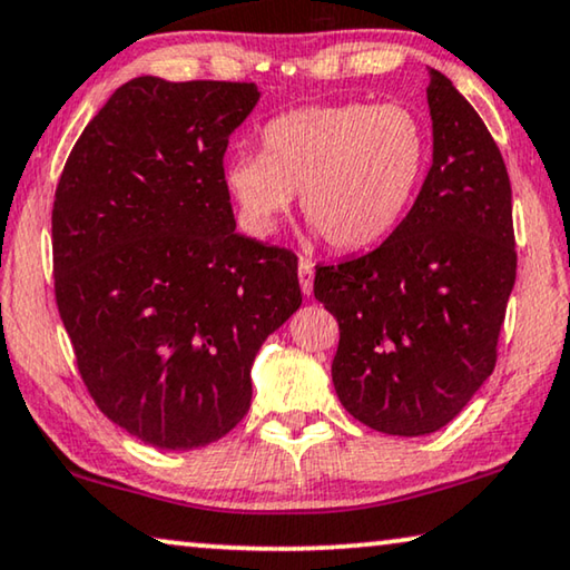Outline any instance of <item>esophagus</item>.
<instances>
[{
  "mask_svg": "<svg viewBox=\"0 0 570 570\" xmlns=\"http://www.w3.org/2000/svg\"><path fill=\"white\" fill-rule=\"evenodd\" d=\"M312 284H314V261L312 258H299V286L304 294H312Z\"/></svg>",
  "mask_w": 570,
  "mask_h": 570,
  "instance_id": "1",
  "label": "esophagus"
}]
</instances>
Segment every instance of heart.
Returning <instances> with one entry per match:
<instances>
[{"label": "heart", "mask_w": 570, "mask_h": 570, "mask_svg": "<svg viewBox=\"0 0 570 570\" xmlns=\"http://www.w3.org/2000/svg\"><path fill=\"white\" fill-rule=\"evenodd\" d=\"M428 168V130L404 105H309L261 130V156L237 153L225 186L245 227L276 230L294 194L304 219L335 250H361L392 235Z\"/></svg>", "instance_id": "1"}]
</instances>
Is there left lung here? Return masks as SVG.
I'll use <instances>...</instances> for the list:
<instances>
[{
    "label": "left lung",
    "instance_id": "obj_1",
    "mask_svg": "<svg viewBox=\"0 0 570 570\" xmlns=\"http://www.w3.org/2000/svg\"><path fill=\"white\" fill-rule=\"evenodd\" d=\"M432 166L402 225L361 258L317 266L340 327L337 399L386 435H430L497 366L517 278L512 186L494 138L430 68Z\"/></svg>",
    "mask_w": 570,
    "mask_h": 570
}]
</instances>
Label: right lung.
Wrapping results in <instances>:
<instances>
[{
	"instance_id": "1",
	"label": "right lung",
	"mask_w": 570,
	"mask_h": 570,
	"mask_svg": "<svg viewBox=\"0 0 570 570\" xmlns=\"http://www.w3.org/2000/svg\"><path fill=\"white\" fill-rule=\"evenodd\" d=\"M256 83H122L53 199V286L89 396L132 438L191 450L250 406L258 347L302 304L292 250L235 233L225 150Z\"/></svg>"
}]
</instances>
